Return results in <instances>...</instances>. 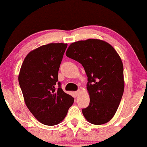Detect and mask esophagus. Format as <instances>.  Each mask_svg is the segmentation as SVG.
Here are the masks:
<instances>
[{"label":"esophagus","instance_id":"34e87169","mask_svg":"<svg viewBox=\"0 0 147 147\" xmlns=\"http://www.w3.org/2000/svg\"><path fill=\"white\" fill-rule=\"evenodd\" d=\"M75 93H76V95L77 96H78V95H80V94L81 93V92H80V90H77V91H76Z\"/></svg>","mask_w":147,"mask_h":147}]
</instances>
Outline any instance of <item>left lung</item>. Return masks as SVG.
<instances>
[{
	"label": "left lung",
	"instance_id": "obj_1",
	"mask_svg": "<svg viewBox=\"0 0 147 147\" xmlns=\"http://www.w3.org/2000/svg\"><path fill=\"white\" fill-rule=\"evenodd\" d=\"M66 56L81 63L88 77L90 103L82 110L84 118L94 125L108 123L124 91L123 65L119 54L106 41L88 39L71 43Z\"/></svg>",
	"mask_w": 147,
	"mask_h": 147
}]
</instances>
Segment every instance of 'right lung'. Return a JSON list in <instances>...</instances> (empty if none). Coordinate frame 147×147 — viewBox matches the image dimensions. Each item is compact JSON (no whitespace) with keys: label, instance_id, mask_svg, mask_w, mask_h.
Returning a JSON list of instances; mask_svg holds the SVG:
<instances>
[{"label":"right lung","instance_id":"right-lung-1","mask_svg":"<svg viewBox=\"0 0 147 147\" xmlns=\"http://www.w3.org/2000/svg\"><path fill=\"white\" fill-rule=\"evenodd\" d=\"M67 46V43H48L30 51L18 76L27 108L46 125L60 123L74 104V97L65 93L58 82V72Z\"/></svg>","mask_w":147,"mask_h":147}]
</instances>
